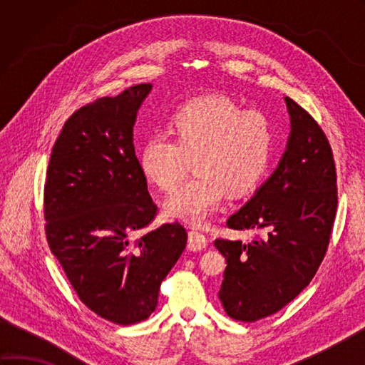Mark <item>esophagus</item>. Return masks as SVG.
<instances>
[{"label":"esophagus","mask_w":365,"mask_h":365,"mask_svg":"<svg viewBox=\"0 0 365 365\" xmlns=\"http://www.w3.org/2000/svg\"><path fill=\"white\" fill-rule=\"evenodd\" d=\"M208 245L207 242V237L202 234V232H199L196 229L190 230L188 234V247L192 251H200V250H205Z\"/></svg>","instance_id":"obj_1"}]
</instances>
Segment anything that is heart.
I'll use <instances>...</instances> for the list:
<instances>
[{"instance_id": "heart-1", "label": "heart", "mask_w": 365, "mask_h": 365, "mask_svg": "<svg viewBox=\"0 0 365 365\" xmlns=\"http://www.w3.org/2000/svg\"><path fill=\"white\" fill-rule=\"evenodd\" d=\"M276 147V128L267 114L245 111L226 96L191 100L174 113L169 136L153 133L139 152L144 177L161 191L174 190L192 163V175L170 195V218L204 222L224 192L245 196L267 175Z\"/></svg>"}]
</instances>
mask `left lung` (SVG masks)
<instances>
[{
	"label": "left lung",
	"mask_w": 365,
	"mask_h": 365,
	"mask_svg": "<svg viewBox=\"0 0 365 365\" xmlns=\"http://www.w3.org/2000/svg\"><path fill=\"white\" fill-rule=\"evenodd\" d=\"M292 131L279 166L242 210L235 230H265L251 243L215 240L226 257L218 297L234 320L257 322L281 311L312 281L328 251L337 212V173L322 127L285 97Z\"/></svg>",
	"instance_id": "obj_1"
}]
</instances>
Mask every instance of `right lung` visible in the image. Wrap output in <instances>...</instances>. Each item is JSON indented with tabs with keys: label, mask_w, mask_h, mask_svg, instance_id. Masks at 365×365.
<instances>
[{
	"label": "right lung",
	"mask_w": 365,
	"mask_h": 365,
	"mask_svg": "<svg viewBox=\"0 0 365 365\" xmlns=\"http://www.w3.org/2000/svg\"><path fill=\"white\" fill-rule=\"evenodd\" d=\"M152 89L136 84L76 110L64 123L46 169V242L78 298L118 324L145 320L187 230L180 222L143 232L157 216L133 145L139 106Z\"/></svg>",
	"instance_id": "obj_1"
}]
</instances>
